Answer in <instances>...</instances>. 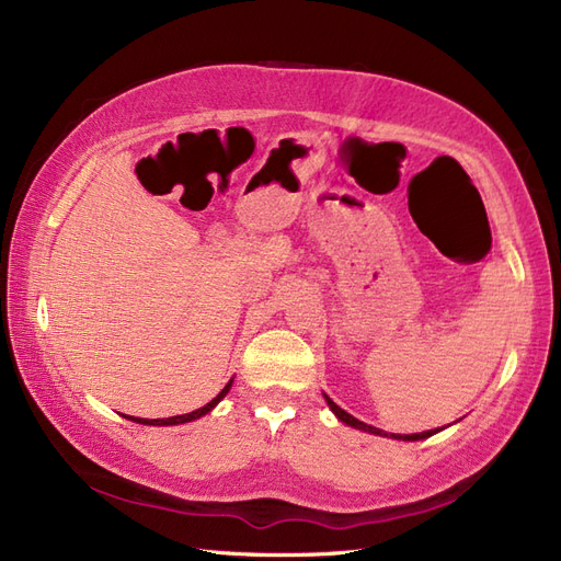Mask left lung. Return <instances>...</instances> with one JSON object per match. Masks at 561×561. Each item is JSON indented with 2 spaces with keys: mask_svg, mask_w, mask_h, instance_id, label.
<instances>
[{
  "mask_svg": "<svg viewBox=\"0 0 561 561\" xmlns=\"http://www.w3.org/2000/svg\"><path fill=\"white\" fill-rule=\"evenodd\" d=\"M325 400H328V404H330V410L334 412V416H336L339 421H344L346 426H351V428H358V431H365V433H371V435H386L381 428L367 426V423H363V421H358L355 416H351L348 412H344L342 407L334 404L328 396H325ZM435 433H437V428H435V431H423V433H412V435H396V433H390V437H396V439H410V443H414V439H426V437H431V435H435Z\"/></svg>",
  "mask_w": 561,
  "mask_h": 561,
  "instance_id": "1",
  "label": "left lung"
}]
</instances>
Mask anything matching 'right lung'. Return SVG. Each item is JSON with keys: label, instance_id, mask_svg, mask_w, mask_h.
<instances>
[{"label": "right lung", "instance_id": "obj_1", "mask_svg": "<svg viewBox=\"0 0 561 561\" xmlns=\"http://www.w3.org/2000/svg\"><path fill=\"white\" fill-rule=\"evenodd\" d=\"M229 388H231V381L219 390L217 393V398H213L208 404H203L201 410H196V412H190V414H180V416H168V419H130V421H135V423H145V426H178V423H190V421H194V419H201L203 414H208L213 407L222 400L227 393H229Z\"/></svg>", "mask_w": 561, "mask_h": 561}]
</instances>
